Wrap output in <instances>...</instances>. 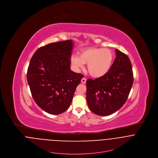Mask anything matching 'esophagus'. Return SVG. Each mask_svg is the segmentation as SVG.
I'll use <instances>...</instances> for the list:
<instances>
[{"label":"esophagus","instance_id":"1","mask_svg":"<svg viewBox=\"0 0 158 158\" xmlns=\"http://www.w3.org/2000/svg\"><path fill=\"white\" fill-rule=\"evenodd\" d=\"M81 83H82L85 84V83H86V79L85 78H83L81 79Z\"/></svg>","mask_w":158,"mask_h":158}]
</instances>
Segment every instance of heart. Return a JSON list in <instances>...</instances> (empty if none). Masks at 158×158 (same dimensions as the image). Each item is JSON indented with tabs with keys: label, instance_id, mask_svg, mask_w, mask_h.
<instances>
[{
	"label": "heart",
	"instance_id": "b5f03b06",
	"mask_svg": "<svg viewBox=\"0 0 158 158\" xmlns=\"http://www.w3.org/2000/svg\"><path fill=\"white\" fill-rule=\"evenodd\" d=\"M114 53L109 48L90 47L80 51L79 56L73 55L71 63L77 70L88 64V71L94 78H99L106 75L111 68Z\"/></svg>",
	"mask_w": 158,
	"mask_h": 158
}]
</instances>
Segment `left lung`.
<instances>
[{
	"label": "left lung",
	"instance_id": "1",
	"mask_svg": "<svg viewBox=\"0 0 158 158\" xmlns=\"http://www.w3.org/2000/svg\"><path fill=\"white\" fill-rule=\"evenodd\" d=\"M115 53V60L106 75L86 81L88 105L92 113L98 115H109L121 108L133 84L130 58L118 49Z\"/></svg>",
	"mask_w": 158,
	"mask_h": 158
}]
</instances>
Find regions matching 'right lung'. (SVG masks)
<instances>
[{"label":"right lung","instance_id":"right-lung-1","mask_svg":"<svg viewBox=\"0 0 158 158\" xmlns=\"http://www.w3.org/2000/svg\"><path fill=\"white\" fill-rule=\"evenodd\" d=\"M73 41L50 43L34 53L27 79L32 97L42 110L50 114L64 113L69 108L83 75L70 70Z\"/></svg>","mask_w":158,"mask_h":158}]
</instances>
